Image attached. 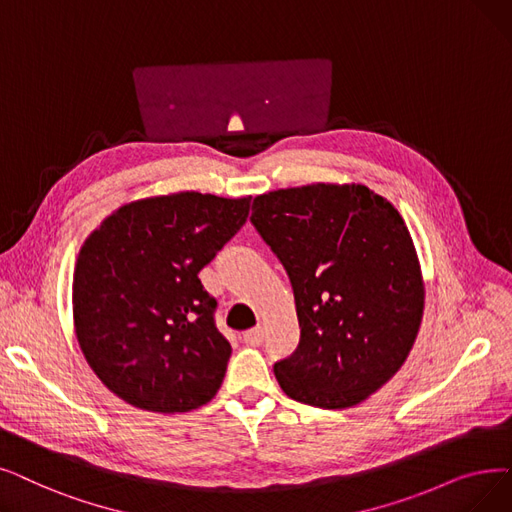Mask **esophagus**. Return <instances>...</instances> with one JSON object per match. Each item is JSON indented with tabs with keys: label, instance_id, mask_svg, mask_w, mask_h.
<instances>
[{
	"label": "esophagus",
	"instance_id": "obj_1",
	"mask_svg": "<svg viewBox=\"0 0 512 512\" xmlns=\"http://www.w3.org/2000/svg\"><path fill=\"white\" fill-rule=\"evenodd\" d=\"M242 341L247 343V345H251V347L261 345V341H263V328H261V326H255V328L247 330V332H244V335H242Z\"/></svg>",
	"mask_w": 512,
	"mask_h": 512
}]
</instances>
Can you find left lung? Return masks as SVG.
Instances as JSON below:
<instances>
[{
	"instance_id": "obj_1",
	"label": "left lung",
	"mask_w": 512,
	"mask_h": 512,
	"mask_svg": "<svg viewBox=\"0 0 512 512\" xmlns=\"http://www.w3.org/2000/svg\"><path fill=\"white\" fill-rule=\"evenodd\" d=\"M251 221L291 278L301 339L274 364L282 391L339 410L402 368L425 284L402 215L362 184H309L255 196Z\"/></svg>"
}]
</instances>
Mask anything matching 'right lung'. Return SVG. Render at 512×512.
<instances>
[{
    "label": "right lung",
    "instance_id": "obj_1",
    "mask_svg": "<svg viewBox=\"0 0 512 512\" xmlns=\"http://www.w3.org/2000/svg\"><path fill=\"white\" fill-rule=\"evenodd\" d=\"M251 196L177 192L133 201L85 238L73 274L79 347L123 402L190 412L215 397L232 347L198 272L249 217Z\"/></svg>",
    "mask_w": 512,
    "mask_h": 512
}]
</instances>
